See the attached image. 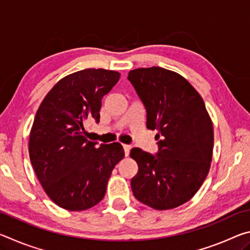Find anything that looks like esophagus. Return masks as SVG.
I'll list each match as a JSON object with an SVG mask.
<instances>
[{
  "label": "esophagus",
  "mask_w": 250,
  "mask_h": 250,
  "mask_svg": "<svg viewBox=\"0 0 250 250\" xmlns=\"http://www.w3.org/2000/svg\"><path fill=\"white\" fill-rule=\"evenodd\" d=\"M131 147H132V146H129V145H124V149H125V156L129 155Z\"/></svg>",
  "instance_id": "1"
}]
</instances>
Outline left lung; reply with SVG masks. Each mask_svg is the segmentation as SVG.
I'll list each match as a JSON object with an SVG mask.
<instances>
[{
	"label": "left lung",
	"mask_w": 250,
	"mask_h": 250,
	"mask_svg": "<svg viewBox=\"0 0 250 250\" xmlns=\"http://www.w3.org/2000/svg\"><path fill=\"white\" fill-rule=\"evenodd\" d=\"M146 110V128L158 130L156 154L133 147L139 170L134 197L154 209H171L195 195L208 174L214 130L200 94L184 77L162 67L128 76Z\"/></svg>",
	"instance_id": "8db88e82"
}]
</instances>
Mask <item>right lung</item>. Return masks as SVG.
Instances as JSON below:
<instances>
[{
    "mask_svg": "<svg viewBox=\"0 0 250 250\" xmlns=\"http://www.w3.org/2000/svg\"><path fill=\"white\" fill-rule=\"evenodd\" d=\"M115 70L88 68L66 76L42 101L29 133V159L45 193L68 210L103 200L113 167L124 159L119 142L84 138V122L100 119L101 99L118 83Z\"/></svg>",
    "mask_w": 250,
    "mask_h": 250,
    "instance_id": "right-lung-1",
    "label": "right lung"
}]
</instances>
